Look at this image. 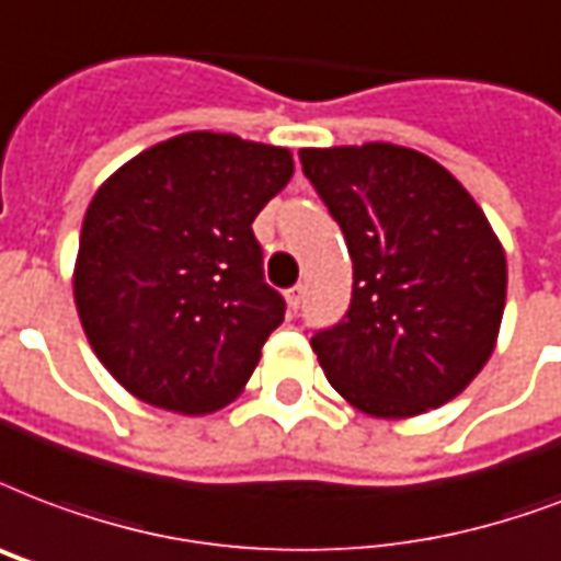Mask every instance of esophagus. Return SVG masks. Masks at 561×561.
Returning a JSON list of instances; mask_svg holds the SVG:
<instances>
[{
  "mask_svg": "<svg viewBox=\"0 0 561 561\" xmlns=\"http://www.w3.org/2000/svg\"><path fill=\"white\" fill-rule=\"evenodd\" d=\"M302 297H306V285H294V288L285 294V299H288V309L297 311L299 306H302Z\"/></svg>",
  "mask_w": 561,
  "mask_h": 561,
  "instance_id": "1",
  "label": "esophagus"
}]
</instances>
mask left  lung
Returning a JSON list of instances; mask_svg holds the SVG:
<instances>
[{
    "label": "left lung",
    "instance_id": "8db88e82",
    "mask_svg": "<svg viewBox=\"0 0 561 561\" xmlns=\"http://www.w3.org/2000/svg\"><path fill=\"white\" fill-rule=\"evenodd\" d=\"M353 259L347 318L311 337L337 394L370 417L459 397L494 353L506 252L447 167L397 144L299 149Z\"/></svg>",
    "mask_w": 561,
    "mask_h": 561
}]
</instances>
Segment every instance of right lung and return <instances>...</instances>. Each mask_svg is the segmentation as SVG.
<instances>
[{
    "mask_svg": "<svg viewBox=\"0 0 561 561\" xmlns=\"http://www.w3.org/2000/svg\"><path fill=\"white\" fill-rule=\"evenodd\" d=\"M290 176V149L185 131L102 182L72 297L88 344L128 394L179 414L241 394L285 320L252 220Z\"/></svg>",
    "mask_w": 561,
    "mask_h": 561,
    "instance_id": "1",
    "label": "right lung"
}]
</instances>
